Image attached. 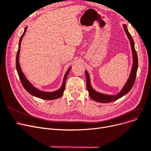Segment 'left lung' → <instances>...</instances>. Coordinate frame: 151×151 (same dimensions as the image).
I'll return each mask as SVG.
<instances>
[{"mask_svg":"<svg viewBox=\"0 0 151 151\" xmlns=\"http://www.w3.org/2000/svg\"><path fill=\"white\" fill-rule=\"evenodd\" d=\"M123 28L124 29V31L126 32L128 39H129L131 46H132V50L133 52V66H132V71H131L129 77L128 78L127 83L125 84V85H124L123 88L122 89V90L121 91V92L119 94H118L116 96H109V95H106V94L97 93V92L94 90L93 88L91 87V83H90V78H89L88 73L86 71H85V74H86V78L87 89L89 92V94L91 99H93L95 101L99 102L101 103H109V102H112L115 101H116L119 99H120V98H121L122 97H123V96L127 94L128 92L132 89V88H133L134 85V83L136 80L137 67H138V59H137V53L134 48L133 39L129 34V32H128L127 27L125 24H123Z\"/></svg>","mask_w":151,"mask_h":151,"instance_id":"left-lung-1","label":"left lung"}]
</instances>
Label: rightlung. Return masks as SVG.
<instances>
[{
    "label": "right lung",
    "instance_id": "1",
    "mask_svg": "<svg viewBox=\"0 0 151 151\" xmlns=\"http://www.w3.org/2000/svg\"><path fill=\"white\" fill-rule=\"evenodd\" d=\"M27 27H26L24 28V32L22 36L20 37V39H19V45H18V49L17 51V57H16V68L18 72V74L19 78V80H20V81L23 85V86L24 88L26 89V91H28V93L34 96L35 97H37L38 98H41V99H45V100H53L57 99V98H59L61 96H62L63 94V91L65 88V82H66L67 80V77L68 76V74L69 73V71L71 69V67L67 70L66 72V73L65 75L64 78H63V82L62 86L56 91L52 92V93H47V92H43L41 91L36 88H35L27 80V78H26L25 76L24 75L23 73L22 72L20 66H19V50H20V45H21V42L22 41V39L25 35V32L27 31Z\"/></svg>",
    "mask_w": 151,
    "mask_h": 151
}]
</instances>
